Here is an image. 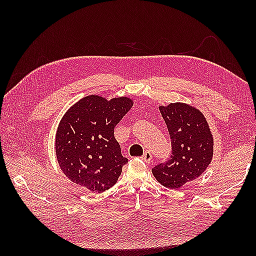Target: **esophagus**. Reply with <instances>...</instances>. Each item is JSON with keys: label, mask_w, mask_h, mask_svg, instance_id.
I'll return each instance as SVG.
<instances>
[{"label": "esophagus", "mask_w": 256, "mask_h": 256, "mask_svg": "<svg viewBox=\"0 0 256 256\" xmlns=\"http://www.w3.org/2000/svg\"><path fill=\"white\" fill-rule=\"evenodd\" d=\"M142 160L145 162H150L152 160V154L150 153L148 150H145L144 154L142 156Z\"/></svg>", "instance_id": "34e87169"}]
</instances>
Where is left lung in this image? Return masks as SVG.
<instances>
[{"mask_svg": "<svg viewBox=\"0 0 256 256\" xmlns=\"http://www.w3.org/2000/svg\"><path fill=\"white\" fill-rule=\"evenodd\" d=\"M172 140L170 158L155 166L156 180L178 189L194 180L206 170L214 157V138L209 124L198 108L186 103L160 106Z\"/></svg>", "mask_w": 256, "mask_h": 256, "instance_id": "obj_1", "label": "left lung"}]
</instances>
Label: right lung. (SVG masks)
Returning <instances> with one entry per match:
<instances>
[{
    "label": "right lung",
    "mask_w": 256,
    "mask_h": 256,
    "mask_svg": "<svg viewBox=\"0 0 256 256\" xmlns=\"http://www.w3.org/2000/svg\"><path fill=\"white\" fill-rule=\"evenodd\" d=\"M133 106L126 96L91 94L64 113L56 133L59 167L74 184L103 192L118 182L128 162L114 138V128Z\"/></svg>",
    "instance_id": "add662e5"
}]
</instances>
